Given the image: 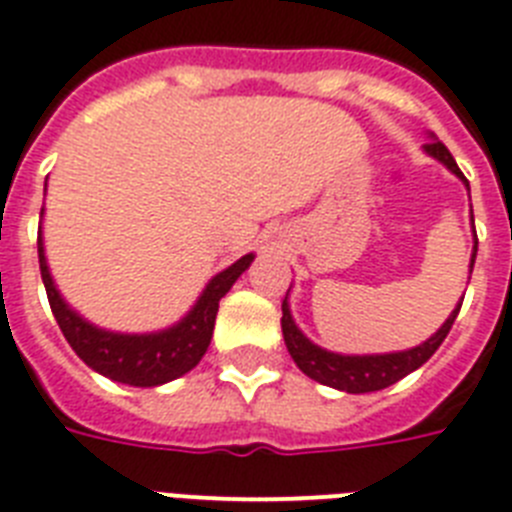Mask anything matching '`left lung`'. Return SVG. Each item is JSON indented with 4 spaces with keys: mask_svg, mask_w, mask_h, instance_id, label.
<instances>
[{
    "mask_svg": "<svg viewBox=\"0 0 512 512\" xmlns=\"http://www.w3.org/2000/svg\"><path fill=\"white\" fill-rule=\"evenodd\" d=\"M423 150L439 163H444V166H447L457 179H463V185L468 187V179L463 177V171L457 169L455 158H452V153H449L447 147L441 145L436 134L428 137V145H423ZM470 216H473V211H470ZM476 251L478 240L473 243V253H470V272H473V264H476ZM288 293H285V301H282V338H285V346H288L290 357H293V362H296L298 370L304 372V375H309V378L322 383V386L346 391V394H370V391H380V388H388L391 383L402 380L404 375H410V372L418 370L420 365H425V362L433 357V351L439 349L441 341L447 338V333L452 330V325H455L457 312H460V306H463V301H460L447 317V322H444L428 341L420 343V346H412V349L404 351H391V354H335V351H327L322 349V346H317V343H312L301 330H298L296 320H293V314H290Z\"/></svg>",
    "mask_w": 512,
    "mask_h": 512,
    "instance_id": "1",
    "label": "left lung"
}]
</instances>
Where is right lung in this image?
<instances>
[{"label": "right lung", "mask_w": 512, "mask_h": 512, "mask_svg": "<svg viewBox=\"0 0 512 512\" xmlns=\"http://www.w3.org/2000/svg\"><path fill=\"white\" fill-rule=\"evenodd\" d=\"M44 214V208H42ZM253 253H245L232 267L222 269L219 275L208 280L198 301L179 322L166 330L155 333H113L105 327L92 325L73 309L57 290L55 280L49 275L47 256H44V240L39 230V269H42L44 288H47L49 306L55 314L57 325L63 330L65 341L79 354L94 372L105 378L126 383V386L153 388L163 386L174 378H182L185 372L198 365L206 354L211 335H214L216 312L235 280L251 267Z\"/></svg>", "instance_id": "right-lung-1"}]
</instances>
